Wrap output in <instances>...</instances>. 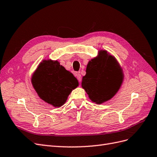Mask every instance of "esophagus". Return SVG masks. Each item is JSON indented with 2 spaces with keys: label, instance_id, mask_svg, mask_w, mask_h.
I'll list each match as a JSON object with an SVG mask.
<instances>
[{
  "label": "esophagus",
  "instance_id": "1",
  "mask_svg": "<svg viewBox=\"0 0 157 157\" xmlns=\"http://www.w3.org/2000/svg\"><path fill=\"white\" fill-rule=\"evenodd\" d=\"M75 76H76V77H77V79H78V82H81V80H82L81 75H80L79 73H77V74H75Z\"/></svg>",
  "mask_w": 157,
  "mask_h": 157
}]
</instances>
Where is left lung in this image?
<instances>
[{"label": "left lung", "mask_w": 157, "mask_h": 157, "mask_svg": "<svg viewBox=\"0 0 157 157\" xmlns=\"http://www.w3.org/2000/svg\"><path fill=\"white\" fill-rule=\"evenodd\" d=\"M82 87L90 100L102 104L110 100L119 90L124 73L115 57L105 50H99L96 57L88 61Z\"/></svg>", "instance_id": "8db88e82"}]
</instances>
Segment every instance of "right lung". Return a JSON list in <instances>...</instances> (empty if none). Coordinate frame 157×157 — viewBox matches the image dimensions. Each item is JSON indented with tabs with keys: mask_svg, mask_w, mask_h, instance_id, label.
I'll return each instance as SVG.
<instances>
[{
	"mask_svg": "<svg viewBox=\"0 0 157 157\" xmlns=\"http://www.w3.org/2000/svg\"><path fill=\"white\" fill-rule=\"evenodd\" d=\"M31 83L39 97L54 107L67 101L72 90L78 86L74 75L57 60L43 59L33 73Z\"/></svg>",
	"mask_w": 157,
	"mask_h": 157,
	"instance_id": "add662e5",
	"label": "right lung"
}]
</instances>
